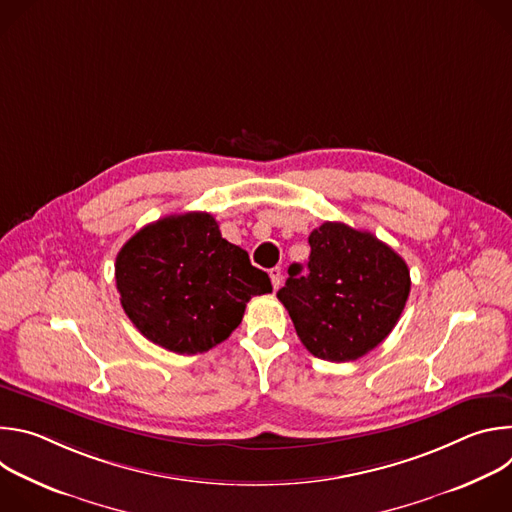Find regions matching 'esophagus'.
Segmentation results:
<instances>
[{
	"label": "esophagus",
	"instance_id": "esophagus-1",
	"mask_svg": "<svg viewBox=\"0 0 512 512\" xmlns=\"http://www.w3.org/2000/svg\"><path fill=\"white\" fill-rule=\"evenodd\" d=\"M269 277H271L273 289H279V285H281V267H271Z\"/></svg>",
	"mask_w": 512,
	"mask_h": 512
}]
</instances>
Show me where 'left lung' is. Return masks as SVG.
Instances as JSON below:
<instances>
[{"label": "left lung", "mask_w": 512, "mask_h": 512, "mask_svg": "<svg viewBox=\"0 0 512 512\" xmlns=\"http://www.w3.org/2000/svg\"><path fill=\"white\" fill-rule=\"evenodd\" d=\"M308 243L306 273L289 265L277 298L314 356L356 360L399 322L411 289L407 263L373 233L344 223H324Z\"/></svg>", "instance_id": "obj_1"}]
</instances>
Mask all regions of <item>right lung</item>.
<instances>
[{
  "label": "right lung",
  "mask_w": 512,
  "mask_h": 512,
  "mask_svg": "<svg viewBox=\"0 0 512 512\" xmlns=\"http://www.w3.org/2000/svg\"><path fill=\"white\" fill-rule=\"evenodd\" d=\"M115 281L133 326L176 354L221 344L241 324L247 302L271 291L269 275L223 239L208 212L145 225L117 253Z\"/></svg>",
  "instance_id": "right-lung-1"
}]
</instances>
